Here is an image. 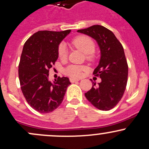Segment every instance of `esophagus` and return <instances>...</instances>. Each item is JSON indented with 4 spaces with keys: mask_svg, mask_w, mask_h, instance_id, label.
<instances>
[{
    "mask_svg": "<svg viewBox=\"0 0 149 149\" xmlns=\"http://www.w3.org/2000/svg\"><path fill=\"white\" fill-rule=\"evenodd\" d=\"M70 81L71 83H76L77 81H79V79H76V78H70Z\"/></svg>",
    "mask_w": 149,
    "mask_h": 149,
    "instance_id": "obj_1",
    "label": "esophagus"
}]
</instances>
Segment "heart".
I'll use <instances>...</instances> for the list:
<instances>
[{"label":"heart","instance_id":"obj_1","mask_svg":"<svg viewBox=\"0 0 149 149\" xmlns=\"http://www.w3.org/2000/svg\"><path fill=\"white\" fill-rule=\"evenodd\" d=\"M72 44L86 54H91L95 52V45L91 37L80 35L72 40ZM58 55L61 59H66L68 56V49L64 43H61L58 47ZM88 56H91L88 55ZM86 68L78 65H70L64 69V73L71 78H79L82 76Z\"/></svg>","mask_w":149,"mask_h":149}]
</instances>
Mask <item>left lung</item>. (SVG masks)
Here are the masks:
<instances>
[{
    "label": "left lung",
    "instance_id": "left-lung-1",
    "mask_svg": "<svg viewBox=\"0 0 149 149\" xmlns=\"http://www.w3.org/2000/svg\"><path fill=\"white\" fill-rule=\"evenodd\" d=\"M97 41L101 51L99 65L93 75L101 78L98 86L85 93L88 100L100 110H109L120 102L125 93L128 78V64L122 44L113 32L102 25H93L78 29Z\"/></svg>",
    "mask_w": 149,
    "mask_h": 149
}]
</instances>
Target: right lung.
<instances>
[{
  "label": "right lung",
  "instance_id": "obj_1",
  "mask_svg": "<svg viewBox=\"0 0 149 149\" xmlns=\"http://www.w3.org/2000/svg\"><path fill=\"white\" fill-rule=\"evenodd\" d=\"M71 30H43L33 34L25 42L18 66L21 91L27 103L40 113L56 109L63 100L68 86L66 77L49 81V71L58 58V47Z\"/></svg>",
  "mask_w": 149,
  "mask_h": 149
}]
</instances>
